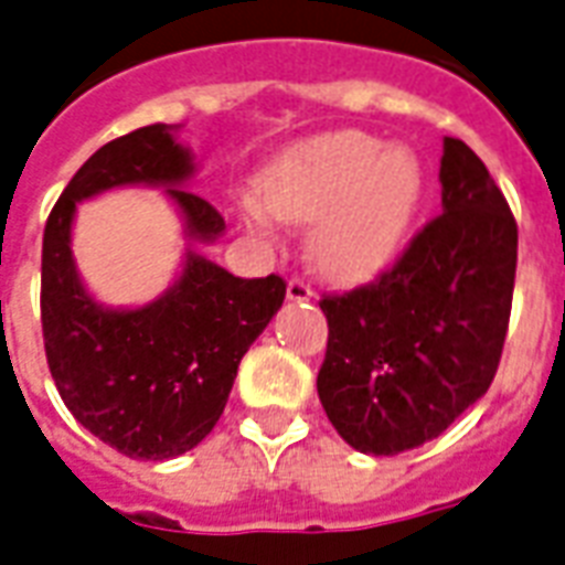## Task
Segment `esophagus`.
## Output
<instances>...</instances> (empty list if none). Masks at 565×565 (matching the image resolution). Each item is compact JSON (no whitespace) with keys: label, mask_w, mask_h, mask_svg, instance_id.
I'll return each instance as SVG.
<instances>
[{"label":"esophagus","mask_w":565,"mask_h":565,"mask_svg":"<svg viewBox=\"0 0 565 565\" xmlns=\"http://www.w3.org/2000/svg\"><path fill=\"white\" fill-rule=\"evenodd\" d=\"M287 298H290V301H310V298H313V290H310V284H305L301 278H292V281L287 284Z\"/></svg>","instance_id":"esophagus-1"}]
</instances>
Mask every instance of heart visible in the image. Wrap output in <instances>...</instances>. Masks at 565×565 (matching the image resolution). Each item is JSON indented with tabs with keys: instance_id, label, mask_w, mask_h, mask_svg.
I'll return each instance as SVG.
<instances>
[{
	"instance_id": "1",
	"label": "heart",
	"mask_w": 565,
	"mask_h": 565,
	"mask_svg": "<svg viewBox=\"0 0 565 565\" xmlns=\"http://www.w3.org/2000/svg\"><path fill=\"white\" fill-rule=\"evenodd\" d=\"M424 196V171L406 148L360 130L324 132L269 164L260 200H243L246 226L267 235L273 217L313 223L310 258L328 278L369 281L397 258Z\"/></svg>"
}]
</instances>
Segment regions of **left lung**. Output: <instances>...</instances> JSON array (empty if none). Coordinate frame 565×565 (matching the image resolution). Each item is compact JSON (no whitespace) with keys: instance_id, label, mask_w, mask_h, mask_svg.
Wrapping results in <instances>:
<instances>
[{"instance_id":"left-lung-1","label":"left lung","mask_w":565,"mask_h":565,"mask_svg":"<svg viewBox=\"0 0 565 565\" xmlns=\"http://www.w3.org/2000/svg\"><path fill=\"white\" fill-rule=\"evenodd\" d=\"M441 211L369 287L319 301L328 420L365 456L433 441L493 383L511 319L516 220L484 162L444 139Z\"/></svg>"}]
</instances>
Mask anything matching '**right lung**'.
Returning <instances> with one entry per match:
<instances>
[{"label":"right lung","mask_w":565,"mask_h":565,"mask_svg":"<svg viewBox=\"0 0 565 565\" xmlns=\"http://www.w3.org/2000/svg\"><path fill=\"white\" fill-rule=\"evenodd\" d=\"M177 130L150 124L95 150L60 194L43 235L40 313L54 386L77 424L141 461L182 456L214 429L243 354L287 292L278 275L235 278L196 252L220 241L226 223L188 191L196 164ZM127 184L162 186L189 246L162 297L141 308H107L79 281L71 223L77 202Z\"/></svg>","instance_id":"obj_1"}]
</instances>
